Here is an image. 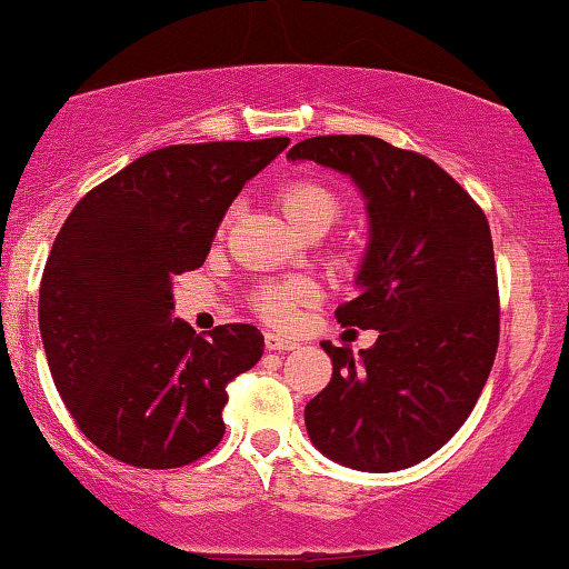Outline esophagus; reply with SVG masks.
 <instances>
[{
  "label": "esophagus",
  "mask_w": 569,
  "mask_h": 569,
  "mask_svg": "<svg viewBox=\"0 0 569 569\" xmlns=\"http://www.w3.org/2000/svg\"><path fill=\"white\" fill-rule=\"evenodd\" d=\"M264 347L270 351H293L299 349L297 341H289V338L278 336V333H264Z\"/></svg>",
  "instance_id": "34e87169"
}]
</instances>
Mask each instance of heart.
<instances>
[{"label": "heart", "instance_id": "heart-1", "mask_svg": "<svg viewBox=\"0 0 569 569\" xmlns=\"http://www.w3.org/2000/svg\"><path fill=\"white\" fill-rule=\"evenodd\" d=\"M336 193L318 181H297L286 186L280 193V210L297 231L307 226H330L338 214ZM320 297L318 283L312 278L293 276L283 280H270L254 293V307L270 326L286 328L297 320L299 309L315 305Z\"/></svg>", "mask_w": 569, "mask_h": 569}]
</instances>
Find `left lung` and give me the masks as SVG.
I'll use <instances>...</instances> for the list:
<instances>
[{
  "instance_id": "obj_1",
  "label": "left lung",
  "mask_w": 569,
  "mask_h": 569,
  "mask_svg": "<svg viewBox=\"0 0 569 569\" xmlns=\"http://www.w3.org/2000/svg\"><path fill=\"white\" fill-rule=\"evenodd\" d=\"M286 157L349 176L370 220L359 293L336 318L378 330V341L357 357L320 343L333 378L305 407L309 441L351 470H405L457 433L491 372V228L449 172L376 136H315Z\"/></svg>"
}]
</instances>
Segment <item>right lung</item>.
Wrapping results in <instances>:
<instances>
[{"mask_svg":"<svg viewBox=\"0 0 569 569\" xmlns=\"http://www.w3.org/2000/svg\"><path fill=\"white\" fill-rule=\"evenodd\" d=\"M289 147L176 143L133 160L73 207L41 278L39 330L64 407L93 446L147 470L210 455L226 386L262 357L254 326L199 336L172 318V280L210 254L243 183Z\"/></svg>","mask_w":569,"mask_h":569,"instance_id":"right-lung-1","label":"right lung"}]
</instances>
